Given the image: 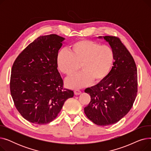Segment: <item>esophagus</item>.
<instances>
[{
  "label": "esophagus",
  "mask_w": 151,
  "mask_h": 151,
  "mask_svg": "<svg viewBox=\"0 0 151 151\" xmlns=\"http://www.w3.org/2000/svg\"><path fill=\"white\" fill-rule=\"evenodd\" d=\"M74 93L76 95V96H78V95H80L81 93V91L80 90H75Z\"/></svg>",
  "instance_id": "obj_1"
}]
</instances>
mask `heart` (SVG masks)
<instances>
[{"instance_id":"1","label":"heart","mask_w":151,"mask_h":151,"mask_svg":"<svg viewBox=\"0 0 151 151\" xmlns=\"http://www.w3.org/2000/svg\"><path fill=\"white\" fill-rule=\"evenodd\" d=\"M114 62V52L111 47L100 45L88 40L75 42L70 51L63 50L57 56V64L63 74L71 75L80 69L82 72L68 77L65 84L71 89H80L92 81L100 83L107 77Z\"/></svg>"}]
</instances>
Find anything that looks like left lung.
Masks as SVG:
<instances>
[{"label":"left lung","instance_id":"obj_1","mask_svg":"<svg viewBox=\"0 0 151 151\" xmlns=\"http://www.w3.org/2000/svg\"><path fill=\"white\" fill-rule=\"evenodd\" d=\"M104 38L113 51V66L104 80L84 91L91 98L84 113L100 126L119 121L132 108L138 92L137 69L132 55L118 37Z\"/></svg>","mask_w":151,"mask_h":151}]
</instances>
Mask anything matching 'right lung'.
<instances>
[{
    "instance_id": "right-lung-1",
    "label": "right lung",
    "mask_w": 151,
    "mask_h": 151,
    "mask_svg": "<svg viewBox=\"0 0 151 151\" xmlns=\"http://www.w3.org/2000/svg\"><path fill=\"white\" fill-rule=\"evenodd\" d=\"M65 38L55 34L40 36L14 60L10 92L21 115L30 122L52 121L73 91L63 88L58 70V51Z\"/></svg>"
}]
</instances>
